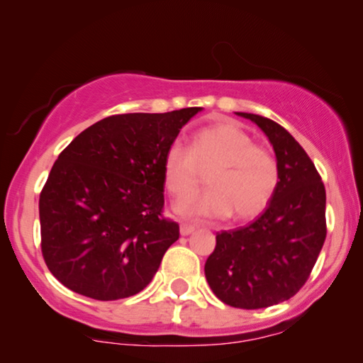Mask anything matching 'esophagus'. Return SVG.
Wrapping results in <instances>:
<instances>
[{
	"label": "esophagus",
	"instance_id": "34e87169",
	"mask_svg": "<svg viewBox=\"0 0 363 363\" xmlns=\"http://www.w3.org/2000/svg\"><path fill=\"white\" fill-rule=\"evenodd\" d=\"M196 230V226L195 225H190V223H182L180 225V233H182V236H188V235H191L193 231Z\"/></svg>",
	"mask_w": 363,
	"mask_h": 363
}]
</instances>
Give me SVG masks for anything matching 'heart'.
<instances>
[{
    "label": "heart",
    "instance_id": "obj_1",
    "mask_svg": "<svg viewBox=\"0 0 363 363\" xmlns=\"http://www.w3.org/2000/svg\"><path fill=\"white\" fill-rule=\"evenodd\" d=\"M206 173L210 188L178 205L188 216L247 221L261 215L279 185V163L269 148L257 145L233 122H216L193 133L188 148L173 142L162 160L167 191L182 201L191 196Z\"/></svg>",
    "mask_w": 363,
    "mask_h": 363
}]
</instances>
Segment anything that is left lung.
Wrapping results in <instances>:
<instances>
[{"instance_id": "left-lung-1", "label": "left lung", "mask_w": 363, "mask_h": 363, "mask_svg": "<svg viewBox=\"0 0 363 363\" xmlns=\"http://www.w3.org/2000/svg\"><path fill=\"white\" fill-rule=\"evenodd\" d=\"M266 133L279 163V185L251 225L216 235L205 276L218 299L238 309H262L296 296L324 246L325 188L296 138L279 123L238 112Z\"/></svg>"}]
</instances>
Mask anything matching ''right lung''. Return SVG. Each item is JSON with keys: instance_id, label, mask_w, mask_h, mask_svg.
<instances>
[{"instance_id": "1", "label": "right lung", "mask_w": 363, "mask_h": 363, "mask_svg": "<svg viewBox=\"0 0 363 363\" xmlns=\"http://www.w3.org/2000/svg\"><path fill=\"white\" fill-rule=\"evenodd\" d=\"M200 111L111 116L64 148L39 196L43 257L59 282L96 301L145 289L180 236L163 216V155Z\"/></svg>"}]
</instances>
